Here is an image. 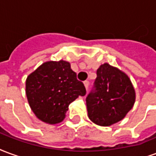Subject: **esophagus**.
<instances>
[{
  "label": "esophagus",
  "instance_id": "obj_1",
  "mask_svg": "<svg viewBox=\"0 0 156 156\" xmlns=\"http://www.w3.org/2000/svg\"><path fill=\"white\" fill-rule=\"evenodd\" d=\"M84 85H85V86H86V90H88V88H89V81H88V80L84 81Z\"/></svg>",
  "mask_w": 156,
  "mask_h": 156
}]
</instances>
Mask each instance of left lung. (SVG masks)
<instances>
[{
	"label": "left lung",
	"mask_w": 156,
	"mask_h": 156,
	"mask_svg": "<svg viewBox=\"0 0 156 156\" xmlns=\"http://www.w3.org/2000/svg\"><path fill=\"white\" fill-rule=\"evenodd\" d=\"M96 75L86 97L88 115L99 126H111L122 120L132 109L136 92L129 77L107 63L99 67Z\"/></svg>",
	"instance_id": "left-lung-1"
}]
</instances>
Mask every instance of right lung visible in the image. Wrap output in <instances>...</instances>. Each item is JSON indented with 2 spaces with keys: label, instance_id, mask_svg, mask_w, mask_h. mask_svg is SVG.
<instances>
[{
  "label": "right lung",
  "instance_id": "right-lung-1",
  "mask_svg": "<svg viewBox=\"0 0 156 156\" xmlns=\"http://www.w3.org/2000/svg\"><path fill=\"white\" fill-rule=\"evenodd\" d=\"M27 100L38 119L45 123L57 124L64 120L69 105L80 95L86 87L76 73L64 61H48L27 77Z\"/></svg>",
  "mask_w": 156,
  "mask_h": 156
}]
</instances>
